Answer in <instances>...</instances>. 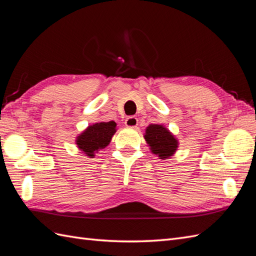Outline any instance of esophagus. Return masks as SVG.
<instances>
[{
    "label": "esophagus",
    "instance_id": "34e87169",
    "mask_svg": "<svg viewBox=\"0 0 256 256\" xmlns=\"http://www.w3.org/2000/svg\"><path fill=\"white\" fill-rule=\"evenodd\" d=\"M138 120L136 118H134V116H129L125 120V125L130 128H136L138 126Z\"/></svg>",
    "mask_w": 256,
    "mask_h": 256
}]
</instances>
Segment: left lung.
<instances>
[{
    "mask_svg": "<svg viewBox=\"0 0 256 256\" xmlns=\"http://www.w3.org/2000/svg\"><path fill=\"white\" fill-rule=\"evenodd\" d=\"M144 138L150 152L162 160L173 157L180 145L176 136L162 124H150L147 126Z\"/></svg>",
    "mask_w": 256,
    "mask_h": 256,
    "instance_id": "8db88e82",
    "label": "left lung"
}]
</instances>
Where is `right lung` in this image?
I'll return each mask as SVG.
<instances>
[{"mask_svg":"<svg viewBox=\"0 0 256 256\" xmlns=\"http://www.w3.org/2000/svg\"><path fill=\"white\" fill-rule=\"evenodd\" d=\"M116 130V122L113 120L95 122L76 138V145L85 156L94 158L98 152L110 144Z\"/></svg>","mask_w":256,"mask_h":256,"instance_id":"obj_1","label":"right lung"}]
</instances>
